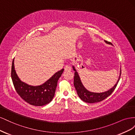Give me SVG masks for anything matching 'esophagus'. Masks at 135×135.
<instances>
[{"label":"esophagus","mask_w":135,"mask_h":135,"mask_svg":"<svg viewBox=\"0 0 135 135\" xmlns=\"http://www.w3.org/2000/svg\"><path fill=\"white\" fill-rule=\"evenodd\" d=\"M64 69H65V71H70L71 70V68L70 66H69V65H66L64 68Z\"/></svg>","instance_id":"1"}]
</instances>
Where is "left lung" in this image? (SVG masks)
<instances>
[{
    "mask_svg": "<svg viewBox=\"0 0 135 135\" xmlns=\"http://www.w3.org/2000/svg\"><path fill=\"white\" fill-rule=\"evenodd\" d=\"M105 42L107 44L112 45L111 43L106 41V40H105ZM73 70L75 71L74 85L78 95V96L80 97V99L81 100L85 102V103H98V102L104 100V99H106V98L108 97L109 96L111 95L112 93L114 91V89H115L117 85L120 80V75H121V68H120V75L119 76V78H118L115 84L114 85L112 88H110L107 91H105L104 92H100V93L92 92L89 91L84 87L82 83H81V81L80 80V76L78 74V73L77 72L74 66H73Z\"/></svg>",
    "mask_w": 135,
    "mask_h": 135,
    "instance_id": "8db88e82",
    "label": "left lung"
}]
</instances>
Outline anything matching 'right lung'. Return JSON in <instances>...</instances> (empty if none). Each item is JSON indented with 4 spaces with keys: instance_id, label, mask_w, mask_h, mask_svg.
<instances>
[{
    "instance_id": "add662e5",
    "label": "right lung",
    "mask_w": 135,
    "mask_h": 135,
    "mask_svg": "<svg viewBox=\"0 0 135 135\" xmlns=\"http://www.w3.org/2000/svg\"><path fill=\"white\" fill-rule=\"evenodd\" d=\"M14 59L12 64L11 78L16 91L20 97L27 103L34 106L40 107L50 103L55 96L58 80L64 69L56 73L43 84L34 86L20 80L15 70Z\"/></svg>"
}]
</instances>
